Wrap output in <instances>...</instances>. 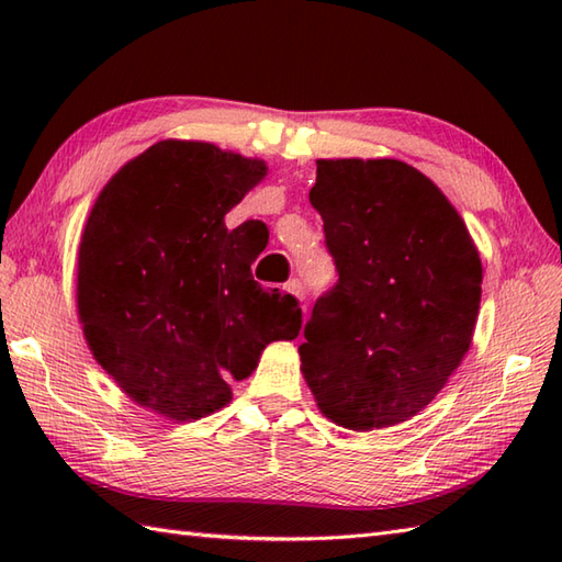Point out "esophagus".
Masks as SVG:
<instances>
[{
    "label": "esophagus",
    "mask_w": 562,
    "mask_h": 562,
    "mask_svg": "<svg viewBox=\"0 0 562 562\" xmlns=\"http://www.w3.org/2000/svg\"><path fill=\"white\" fill-rule=\"evenodd\" d=\"M284 290H288L290 294H294L300 302H304V284L300 280H290L288 284H284Z\"/></svg>",
    "instance_id": "1"
}]
</instances>
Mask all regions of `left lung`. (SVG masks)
Segmentation results:
<instances>
[{"instance_id":"obj_1","label":"left lung","mask_w":562,"mask_h":562,"mask_svg":"<svg viewBox=\"0 0 562 562\" xmlns=\"http://www.w3.org/2000/svg\"><path fill=\"white\" fill-rule=\"evenodd\" d=\"M308 200L338 268L300 348L318 411L357 432L411 420L471 348L479 248L447 195L398 159H318Z\"/></svg>"}]
</instances>
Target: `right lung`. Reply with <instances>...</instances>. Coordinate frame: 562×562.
<instances>
[{
	"instance_id": "add662e5",
	"label": "right lung",
	"mask_w": 562,
	"mask_h": 562,
	"mask_svg": "<svg viewBox=\"0 0 562 562\" xmlns=\"http://www.w3.org/2000/svg\"><path fill=\"white\" fill-rule=\"evenodd\" d=\"M266 173L210 142L161 139L103 186L83 226V338L123 393L166 420L224 408L266 345L300 336V302L250 274L266 226L224 224Z\"/></svg>"
}]
</instances>
